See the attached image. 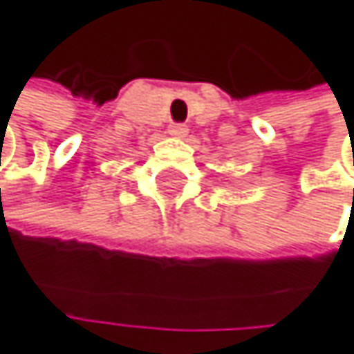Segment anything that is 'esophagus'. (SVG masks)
I'll return each mask as SVG.
<instances>
[{"mask_svg":"<svg viewBox=\"0 0 354 354\" xmlns=\"http://www.w3.org/2000/svg\"><path fill=\"white\" fill-rule=\"evenodd\" d=\"M168 133H170L172 137H176V139H182V137L188 135V127H186V124H180V122H172V124L168 127Z\"/></svg>","mask_w":354,"mask_h":354,"instance_id":"34e87169","label":"esophagus"}]
</instances>
